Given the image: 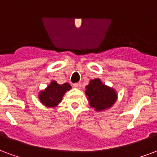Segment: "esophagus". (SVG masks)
Returning a JSON list of instances; mask_svg holds the SVG:
<instances>
[{"label": "esophagus", "instance_id": "esophagus-1", "mask_svg": "<svg viewBox=\"0 0 157 157\" xmlns=\"http://www.w3.org/2000/svg\"><path fill=\"white\" fill-rule=\"evenodd\" d=\"M74 88H76V89H80V88H81V84H80L79 83H74Z\"/></svg>", "mask_w": 157, "mask_h": 157}]
</instances>
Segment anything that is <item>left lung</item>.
<instances>
[{
	"label": "left lung",
	"instance_id": "1",
	"mask_svg": "<svg viewBox=\"0 0 157 157\" xmlns=\"http://www.w3.org/2000/svg\"><path fill=\"white\" fill-rule=\"evenodd\" d=\"M85 89V94L90 107L97 112L110 109L117 101L116 90L105 84L100 78L90 80Z\"/></svg>",
	"mask_w": 157,
	"mask_h": 157
}]
</instances>
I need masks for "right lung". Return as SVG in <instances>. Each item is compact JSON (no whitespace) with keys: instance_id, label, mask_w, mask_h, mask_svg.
I'll return each instance as SVG.
<instances>
[{"instance_id":"1","label":"right lung","mask_w":157,"mask_h":157,"mask_svg":"<svg viewBox=\"0 0 157 157\" xmlns=\"http://www.w3.org/2000/svg\"><path fill=\"white\" fill-rule=\"evenodd\" d=\"M72 87L68 83L59 84L57 81L52 80L48 86L38 93V99L42 105L48 108H54L62 102L65 93L70 90Z\"/></svg>"}]
</instances>
